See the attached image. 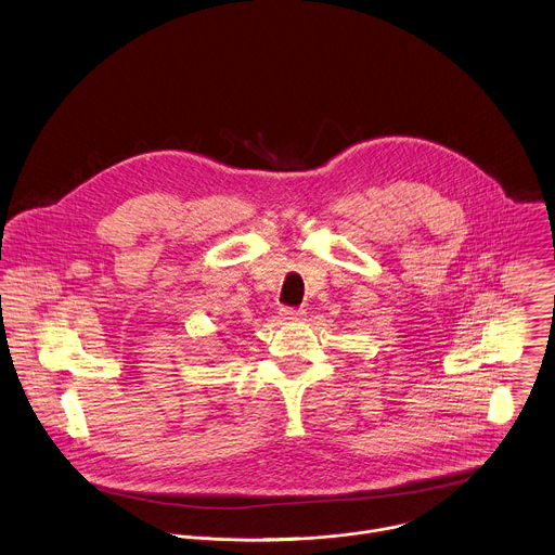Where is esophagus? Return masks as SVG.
I'll return each instance as SVG.
<instances>
[{
    "label": "esophagus",
    "mask_w": 555,
    "mask_h": 555,
    "mask_svg": "<svg viewBox=\"0 0 555 555\" xmlns=\"http://www.w3.org/2000/svg\"><path fill=\"white\" fill-rule=\"evenodd\" d=\"M279 313H281L283 320H302L307 311L305 309H296V307H281Z\"/></svg>",
    "instance_id": "obj_1"
}]
</instances>
